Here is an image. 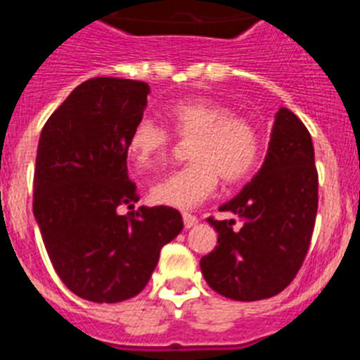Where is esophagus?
<instances>
[{"label":"esophagus","instance_id":"1","mask_svg":"<svg viewBox=\"0 0 360 360\" xmlns=\"http://www.w3.org/2000/svg\"><path fill=\"white\" fill-rule=\"evenodd\" d=\"M184 225H186V229H191V227H195L196 224H198V218L193 214H189V212H184Z\"/></svg>","mask_w":360,"mask_h":360}]
</instances>
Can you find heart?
<instances>
[{
	"mask_svg": "<svg viewBox=\"0 0 360 360\" xmlns=\"http://www.w3.org/2000/svg\"><path fill=\"white\" fill-rule=\"evenodd\" d=\"M174 135L191 142L193 164L153 184L151 198L174 209H193L207 200L221 176L225 184L245 180L262 155V135L249 117L212 98H187L167 108ZM173 146V135L155 120L141 119L133 126L128 148L141 167H153Z\"/></svg>",
	"mask_w": 360,
	"mask_h": 360,
	"instance_id": "heart-1",
	"label": "heart"
}]
</instances>
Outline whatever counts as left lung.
Returning <instances> with one entry per match:
<instances>
[{
    "label": "left lung",
    "instance_id": "obj_1",
    "mask_svg": "<svg viewBox=\"0 0 360 360\" xmlns=\"http://www.w3.org/2000/svg\"><path fill=\"white\" fill-rule=\"evenodd\" d=\"M314 146L307 126L279 108L262 169L219 211L243 221L207 218L218 245L200 259L209 287L234 301L272 297L290 285L310 247L317 214Z\"/></svg>",
    "mask_w": 360,
    "mask_h": 360
}]
</instances>
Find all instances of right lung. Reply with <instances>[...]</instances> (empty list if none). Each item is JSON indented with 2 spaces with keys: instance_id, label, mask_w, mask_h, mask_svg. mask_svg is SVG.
Segmentation results:
<instances>
[{
  "instance_id": "right-lung-1",
  "label": "right lung",
  "mask_w": 360,
  "mask_h": 360,
  "mask_svg": "<svg viewBox=\"0 0 360 360\" xmlns=\"http://www.w3.org/2000/svg\"><path fill=\"white\" fill-rule=\"evenodd\" d=\"M149 86L94 77L53 111L39 136L34 171V216L50 262L66 287L94 303L141 294L160 249L180 234L173 207L133 209L128 139L144 115Z\"/></svg>"
}]
</instances>
